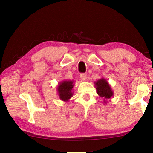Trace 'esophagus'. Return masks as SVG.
I'll list each match as a JSON object with an SVG mask.
<instances>
[{"label":"esophagus","mask_w":153,"mask_h":153,"mask_svg":"<svg viewBox=\"0 0 153 153\" xmlns=\"http://www.w3.org/2000/svg\"><path fill=\"white\" fill-rule=\"evenodd\" d=\"M80 78H81L82 81H85L86 79H87V75L85 74H82L80 75Z\"/></svg>","instance_id":"34e87169"}]
</instances>
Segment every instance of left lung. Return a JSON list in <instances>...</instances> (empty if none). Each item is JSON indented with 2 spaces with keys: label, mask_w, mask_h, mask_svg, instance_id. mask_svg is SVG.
Returning a JSON list of instances; mask_svg holds the SVG:
<instances>
[{
  "label": "left lung",
  "mask_w": 153,
  "mask_h": 153,
  "mask_svg": "<svg viewBox=\"0 0 153 153\" xmlns=\"http://www.w3.org/2000/svg\"><path fill=\"white\" fill-rule=\"evenodd\" d=\"M94 84L96 88L97 94L101 98H104V103L107 104L108 102L105 100L110 99L111 97L114 95V92L109 83L106 81V79L102 77L94 82Z\"/></svg>",
  "instance_id": "left-lung-1"
}]
</instances>
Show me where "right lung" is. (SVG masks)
<instances>
[{"label": "right lung", "mask_w": 153, "mask_h": 153, "mask_svg": "<svg viewBox=\"0 0 153 153\" xmlns=\"http://www.w3.org/2000/svg\"><path fill=\"white\" fill-rule=\"evenodd\" d=\"M74 80H63L59 82L57 87V93L61 100L68 102L74 95Z\"/></svg>", "instance_id": "obj_1"}]
</instances>
